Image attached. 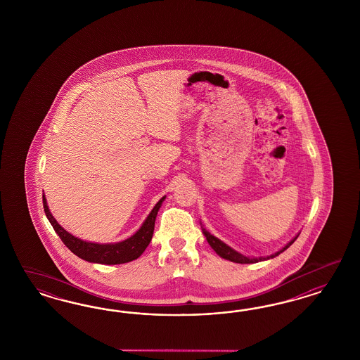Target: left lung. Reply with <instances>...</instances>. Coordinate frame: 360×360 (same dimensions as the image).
I'll list each match as a JSON object with an SVG mask.
<instances>
[{
  "mask_svg": "<svg viewBox=\"0 0 360 360\" xmlns=\"http://www.w3.org/2000/svg\"><path fill=\"white\" fill-rule=\"evenodd\" d=\"M202 231H203V233H205V236H206V239H207L208 244L211 245V248H212L214 251L217 252L220 257H223V259H226V260H229V262H239V264H252V262H262V260L273 259V257L278 256L280 253H283L285 250H288V248L295 243V239L298 238V235H297L295 239L290 240V241L283 247V250H280V251L273 253L271 256H266V257H259V259L253 257V259H252V257H247V256L241 255L239 252L232 250V248L229 247L227 244H224L221 240H219L218 238H215L214 235H211V233H210L208 231H206V229H203V227H202Z\"/></svg>",
  "mask_w": 360,
  "mask_h": 360,
  "instance_id": "left-lung-1",
  "label": "left lung"
}]
</instances>
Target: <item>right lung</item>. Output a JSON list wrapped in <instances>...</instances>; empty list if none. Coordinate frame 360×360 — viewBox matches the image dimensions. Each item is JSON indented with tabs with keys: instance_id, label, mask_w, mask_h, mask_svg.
I'll return each instance as SVG.
<instances>
[{
	"instance_id": "obj_1",
	"label": "right lung",
	"mask_w": 360,
	"mask_h": 360,
	"mask_svg": "<svg viewBox=\"0 0 360 360\" xmlns=\"http://www.w3.org/2000/svg\"><path fill=\"white\" fill-rule=\"evenodd\" d=\"M164 199L165 196L161 198L160 202L154 206L149 217L143 221L141 229H139L129 239L116 243V244H96V243H89V241L77 239L58 224V221L55 220L49 210L44 195V214L50 220L58 236L65 243V247L72 253H75L77 257H80L86 262L115 265V264L133 262V260L139 259L143 251L146 250V247L149 245V243L152 240L155 217L158 214V210L161 207Z\"/></svg>"
}]
</instances>
